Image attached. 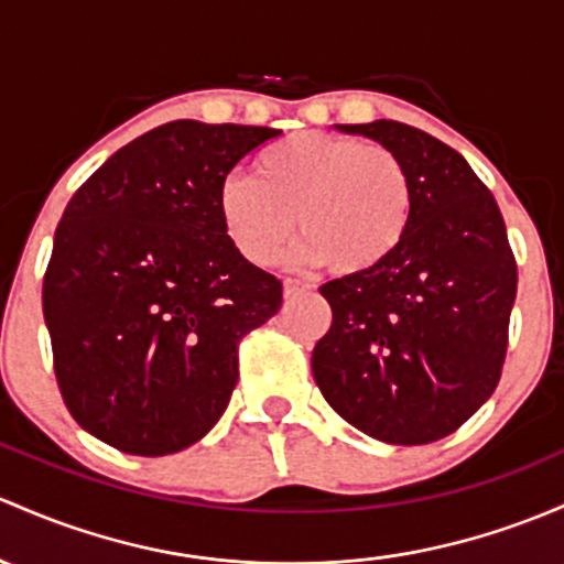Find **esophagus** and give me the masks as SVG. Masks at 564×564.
<instances>
[{
  "instance_id": "34e87169",
  "label": "esophagus",
  "mask_w": 564,
  "mask_h": 564,
  "mask_svg": "<svg viewBox=\"0 0 564 564\" xmlns=\"http://www.w3.org/2000/svg\"><path fill=\"white\" fill-rule=\"evenodd\" d=\"M307 283L305 281H297V278H286V281H283V297L286 300H292V297H297V294H302V292H307Z\"/></svg>"
}]
</instances>
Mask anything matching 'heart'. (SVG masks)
<instances>
[{"instance_id": "1", "label": "heart", "mask_w": 564, "mask_h": 564, "mask_svg": "<svg viewBox=\"0 0 564 564\" xmlns=\"http://www.w3.org/2000/svg\"><path fill=\"white\" fill-rule=\"evenodd\" d=\"M218 221L248 264L278 262L294 237L337 275L381 267L405 240L413 183L394 151L348 134L300 132L259 151L253 177L218 186Z\"/></svg>"}]
</instances>
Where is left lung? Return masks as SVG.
<instances>
[{
  "mask_svg": "<svg viewBox=\"0 0 564 564\" xmlns=\"http://www.w3.org/2000/svg\"><path fill=\"white\" fill-rule=\"evenodd\" d=\"M340 129L402 159L413 216L381 267L318 289L332 327L313 348V378L365 435L422 446L459 430L497 389L517 259L500 207L462 153L400 121Z\"/></svg>",
  "mask_w": 564,
  "mask_h": 564,
  "instance_id": "1",
  "label": "left lung"
}]
</instances>
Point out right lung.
Masks as SVG:
<instances>
[{
  "label": "right lung",
  "instance_id": "obj_1",
  "mask_svg": "<svg viewBox=\"0 0 564 564\" xmlns=\"http://www.w3.org/2000/svg\"><path fill=\"white\" fill-rule=\"evenodd\" d=\"M278 129L170 121L116 151L53 237L43 313L83 430L123 454L197 443L227 411L237 346L281 311L275 275L229 246L224 177Z\"/></svg>",
  "mask_w": 564,
  "mask_h": 564
}]
</instances>
